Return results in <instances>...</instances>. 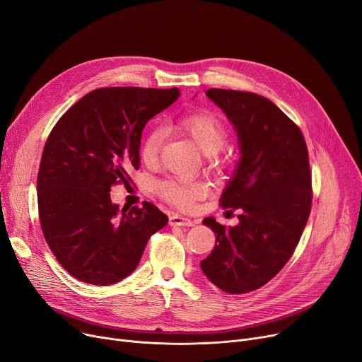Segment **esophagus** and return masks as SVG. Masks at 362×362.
I'll return each instance as SVG.
<instances>
[{"label":"esophagus","mask_w":362,"mask_h":362,"mask_svg":"<svg viewBox=\"0 0 362 362\" xmlns=\"http://www.w3.org/2000/svg\"><path fill=\"white\" fill-rule=\"evenodd\" d=\"M170 224H171V226H186V227H192V226L197 224V220H192V218L180 216V214H171V216H170Z\"/></svg>","instance_id":"1"}]
</instances>
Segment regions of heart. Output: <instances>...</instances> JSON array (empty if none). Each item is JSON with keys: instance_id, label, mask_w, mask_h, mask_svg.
I'll list each match as a JSON object with an SVG mask.
<instances>
[{"instance_id": "b5f03b06", "label": "heart", "mask_w": 362, "mask_h": 362, "mask_svg": "<svg viewBox=\"0 0 362 362\" xmlns=\"http://www.w3.org/2000/svg\"><path fill=\"white\" fill-rule=\"evenodd\" d=\"M177 127L191 138L204 156L213 157L227 141V129L223 122L211 112H195L182 117ZM163 144V132L151 130L141 144V158L145 164H156ZM160 194L168 202L177 206H189L204 197L205 187L198 182L170 180L160 186Z\"/></svg>"}]
</instances>
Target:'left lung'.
<instances>
[{
  "label": "left lung",
  "mask_w": 362,
  "mask_h": 362,
  "mask_svg": "<svg viewBox=\"0 0 362 362\" xmlns=\"http://www.w3.org/2000/svg\"><path fill=\"white\" fill-rule=\"evenodd\" d=\"M233 126L240 157L221 194V206L239 210L226 227L214 217L216 246L201 270L227 293H246L270 281L292 257L311 210L308 149L299 127L257 93L208 89Z\"/></svg>",
  "instance_id": "left-lung-1"
}]
</instances>
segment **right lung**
Returning a JSON list of instances; mask_svg holds the SVG:
<instances>
[{
	"mask_svg": "<svg viewBox=\"0 0 362 362\" xmlns=\"http://www.w3.org/2000/svg\"><path fill=\"white\" fill-rule=\"evenodd\" d=\"M180 97L177 88H100L57 122L37 173V208L45 240L64 270L108 286L138 267L151 235L168 217L144 202L126 210L110 198L139 168L145 124Z\"/></svg>",
	"mask_w": 362,
	"mask_h": 362,
	"instance_id": "obj_1",
	"label": "right lung"
}]
</instances>
